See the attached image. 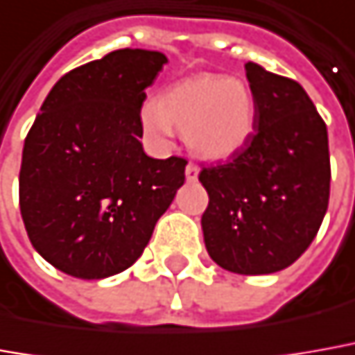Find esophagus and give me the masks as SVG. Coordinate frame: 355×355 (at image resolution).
I'll use <instances>...</instances> for the list:
<instances>
[{
  "mask_svg": "<svg viewBox=\"0 0 355 355\" xmlns=\"http://www.w3.org/2000/svg\"><path fill=\"white\" fill-rule=\"evenodd\" d=\"M198 173H200V168H198L196 165H192V163H188L187 171H184V175H187L188 182H194V180L198 178Z\"/></svg>",
  "mask_w": 355,
  "mask_h": 355,
  "instance_id": "1",
  "label": "esophagus"
}]
</instances>
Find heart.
<instances>
[{"mask_svg": "<svg viewBox=\"0 0 355 355\" xmlns=\"http://www.w3.org/2000/svg\"><path fill=\"white\" fill-rule=\"evenodd\" d=\"M139 120L149 137L167 141L173 124L184 130L200 157L229 159L243 151L257 126V101L237 77H188L168 85L159 101H146Z\"/></svg>", "mask_w": 355, "mask_h": 355, "instance_id": "obj_1", "label": "heart"}]
</instances>
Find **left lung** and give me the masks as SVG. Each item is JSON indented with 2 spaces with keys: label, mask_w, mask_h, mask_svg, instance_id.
<instances>
[{
  "label": "left lung",
  "mask_w": 355,
  "mask_h": 355,
  "mask_svg": "<svg viewBox=\"0 0 355 355\" xmlns=\"http://www.w3.org/2000/svg\"><path fill=\"white\" fill-rule=\"evenodd\" d=\"M257 126L243 151L204 167V243L223 270L260 276L307 250L329 208L327 124L297 81L245 64Z\"/></svg>",
  "instance_id": "1"
}]
</instances>
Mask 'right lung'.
<instances>
[{
  "label": "right lung",
  "instance_id": "1",
  "mask_svg": "<svg viewBox=\"0 0 355 355\" xmlns=\"http://www.w3.org/2000/svg\"><path fill=\"white\" fill-rule=\"evenodd\" d=\"M124 48L62 77L23 147L19 206L35 250L79 279H103L136 262L157 219L184 184L187 161L144 151L139 110L167 64Z\"/></svg>",
  "mask_w": 355,
  "mask_h": 355
}]
</instances>
